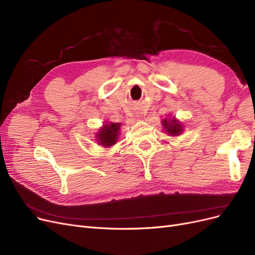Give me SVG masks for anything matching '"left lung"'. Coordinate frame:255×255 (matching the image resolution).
<instances>
[{"label": "left lung", "instance_id": "obj_1", "mask_svg": "<svg viewBox=\"0 0 255 255\" xmlns=\"http://www.w3.org/2000/svg\"><path fill=\"white\" fill-rule=\"evenodd\" d=\"M163 125H164L167 132L170 135H173V136L180 135V133L182 132V127L175 119H172L171 121H168V119L164 120Z\"/></svg>", "mask_w": 255, "mask_h": 255}]
</instances>
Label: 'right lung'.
<instances>
[{
	"instance_id": "add662e5",
	"label": "right lung",
	"mask_w": 255,
	"mask_h": 255,
	"mask_svg": "<svg viewBox=\"0 0 255 255\" xmlns=\"http://www.w3.org/2000/svg\"><path fill=\"white\" fill-rule=\"evenodd\" d=\"M120 129V123H111V125L104 126L100 129L98 136L99 144L104 146H110L117 141V136Z\"/></svg>"
}]
</instances>
